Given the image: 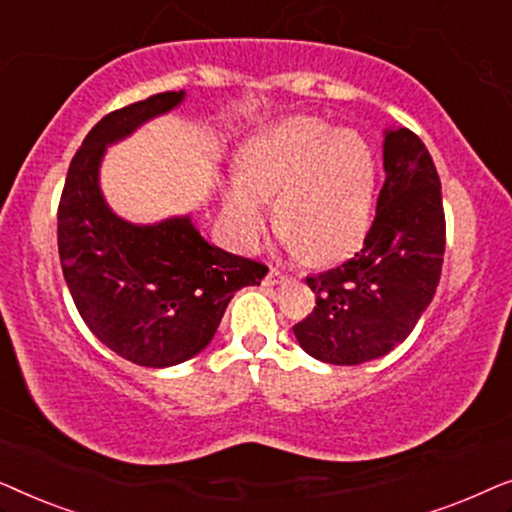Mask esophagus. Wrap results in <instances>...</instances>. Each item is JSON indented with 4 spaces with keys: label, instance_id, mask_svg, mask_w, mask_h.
Instances as JSON below:
<instances>
[{
    "label": "esophagus",
    "instance_id": "34e87169",
    "mask_svg": "<svg viewBox=\"0 0 512 512\" xmlns=\"http://www.w3.org/2000/svg\"><path fill=\"white\" fill-rule=\"evenodd\" d=\"M282 282H286V275H284V272L275 270V268H270L268 275H265V279H263L265 286H275V284H282Z\"/></svg>",
    "mask_w": 512,
    "mask_h": 512
}]
</instances>
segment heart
<instances>
[{"instance_id":"obj_1","label":"heart","mask_w":512,"mask_h":512,"mask_svg":"<svg viewBox=\"0 0 512 512\" xmlns=\"http://www.w3.org/2000/svg\"><path fill=\"white\" fill-rule=\"evenodd\" d=\"M375 160L352 128L293 116L258 132L230 177L223 212L242 247L254 249L277 201L279 230L307 261L333 263L359 247L370 226Z\"/></svg>"}]
</instances>
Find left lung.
Instances as JSON below:
<instances>
[{
    "instance_id": "left-lung-1",
    "label": "left lung",
    "mask_w": 512,
    "mask_h": 512,
    "mask_svg": "<svg viewBox=\"0 0 512 512\" xmlns=\"http://www.w3.org/2000/svg\"><path fill=\"white\" fill-rule=\"evenodd\" d=\"M382 160L387 179L361 251L307 277L317 307L293 326L298 345L333 366H359L401 345L443 270V193L429 149L408 128H387Z\"/></svg>"
}]
</instances>
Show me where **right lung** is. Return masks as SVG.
I'll return each instance as SVG.
<instances>
[{"label":"right lung","instance_id":"obj_1","mask_svg":"<svg viewBox=\"0 0 512 512\" xmlns=\"http://www.w3.org/2000/svg\"><path fill=\"white\" fill-rule=\"evenodd\" d=\"M184 100V90L160 93L104 116L72 158L58 209L62 275L76 310L102 345L146 368L200 354L235 291L268 275L263 263L207 242L191 214L132 223L104 198L107 146Z\"/></svg>","mask_w":512,"mask_h":512}]
</instances>
